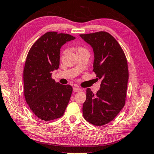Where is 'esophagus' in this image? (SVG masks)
Wrapping results in <instances>:
<instances>
[{
    "label": "esophagus",
    "instance_id": "obj_1",
    "mask_svg": "<svg viewBox=\"0 0 154 154\" xmlns=\"http://www.w3.org/2000/svg\"><path fill=\"white\" fill-rule=\"evenodd\" d=\"M82 90L80 88H76V87H74V88H73V91H74V92H78V91H80Z\"/></svg>",
    "mask_w": 154,
    "mask_h": 154
}]
</instances>
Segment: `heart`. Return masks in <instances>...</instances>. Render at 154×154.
<instances>
[{"mask_svg":"<svg viewBox=\"0 0 154 154\" xmlns=\"http://www.w3.org/2000/svg\"><path fill=\"white\" fill-rule=\"evenodd\" d=\"M84 49L83 48V47H78V51H81V50H84Z\"/></svg>","mask_w":154,"mask_h":154,"instance_id":"heart-1","label":"heart"}]
</instances>
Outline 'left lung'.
<instances>
[{
  "label": "left lung",
  "instance_id": "8db88e82",
  "mask_svg": "<svg viewBox=\"0 0 154 154\" xmlns=\"http://www.w3.org/2000/svg\"><path fill=\"white\" fill-rule=\"evenodd\" d=\"M80 36L93 48V71L97 79L101 80L96 94L87 88L83 115L91 124L103 126L113 120L125 106L128 80L127 60L121 45L110 33L99 32Z\"/></svg>",
  "mask_w": 154,
  "mask_h": 154
}]
</instances>
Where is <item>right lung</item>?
Returning a JSON list of instances; mask_svg holds the SVG:
<instances>
[{"instance_id":"obj_1","label":"right lung","mask_w":154,"mask_h":154,"mask_svg":"<svg viewBox=\"0 0 154 154\" xmlns=\"http://www.w3.org/2000/svg\"><path fill=\"white\" fill-rule=\"evenodd\" d=\"M75 37L67 33L49 32L37 39L29 49L23 70L24 96L31 110L43 121H49L64 115L72 88L51 77L60 63V51Z\"/></svg>"}]
</instances>
